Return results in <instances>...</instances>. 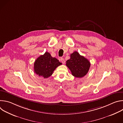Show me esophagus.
<instances>
[{"label":"esophagus","mask_w":123,"mask_h":123,"mask_svg":"<svg viewBox=\"0 0 123 123\" xmlns=\"http://www.w3.org/2000/svg\"><path fill=\"white\" fill-rule=\"evenodd\" d=\"M60 60H61V62H62L63 64H64V63H65V60H64V59L63 58L61 57V58H60Z\"/></svg>","instance_id":"obj_1"}]
</instances>
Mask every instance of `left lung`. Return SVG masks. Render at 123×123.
I'll use <instances>...</instances> for the list:
<instances>
[{"label":"left lung","mask_w":123,"mask_h":123,"mask_svg":"<svg viewBox=\"0 0 123 123\" xmlns=\"http://www.w3.org/2000/svg\"><path fill=\"white\" fill-rule=\"evenodd\" d=\"M66 66L71 71L73 76L81 78L88 73L91 63L86 58L75 51L71 55L70 59L66 61Z\"/></svg>","instance_id":"obj_1"}]
</instances>
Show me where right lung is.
<instances>
[{"mask_svg":"<svg viewBox=\"0 0 123 123\" xmlns=\"http://www.w3.org/2000/svg\"><path fill=\"white\" fill-rule=\"evenodd\" d=\"M58 60L46 52L39 56L34 63V71L39 76L47 78L52 74L55 69L61 65Z\"/></svg>","mask_w":123,"mask_h":123,"instance_id":"right-lung-1","label":"right lung"}]
</instances>
